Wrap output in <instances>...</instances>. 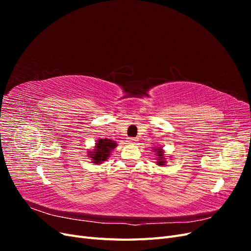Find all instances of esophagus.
Here are the masks:
<instances>
[{
  "label": "esophagus",
  "instance_id": "esophagus-1",
  "mask_svg": "<svg viewBox=\"0 0 251 251\" xmlns=\"http://www.w3.org/2000/svg\"><path fill=\"white\" fill-rule=\"evenodd\" d=\"M137 140H138V139L136 138V137H128V138H127V141L130 142L131 144H135L136 142H137Z\"/></svg>",
  "mask_w": 251,
  "mask_h": 251
}]
</instances>
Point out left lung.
Listing matches in <instances>:
<instances>
[{"instance_id": "8db88e82", "label": "left lung", "mask_w": 251, "mask_h": 251, "mask_svg": "<svg viewBox=\"0 0 251 251\" xmlns=\"http://www.w3.org/2000/svg\"><path fill=\"white\" fill-rule=\"evenodd\" d=\"M156 150H157V149H156ZM158 156H159V157H158L159 159H158V162H157V163H158L159 165H164V162H165V161H163V160H164V157H163V151H162L161 150L158 151Z\"/></svg>"}]
</instances>
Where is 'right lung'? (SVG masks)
<instances>
[{
    "label": "right lung",
    "mask_w": 251,
    "mask_h": 251,
    "mask_svg": "<svg viewBox=\"0 0 251 251\" xmlns=\"http://www.w3.org/2000/svg\"><path fill=\"white\" fill-rule=\"evenodd\" d=\"M116 147V143L111 139H100L96 143V149L93 154H91V158H93V162L98 163L104 161L110 155V151Z\"/></svg>",
    "instance_id": "right-lung-1"
}]
</instances>
